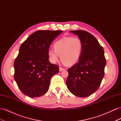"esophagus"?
<instances>
[{"label":"esophagus","mask_w":121,"mask_h":121,"mask_svg":"<svg viewBox=\"0 0 121 121\" xmlns=\"http://www.w3.org/2000/svg\"><path fill=\"white\" fill-rule=\"evenodd\" d=\"M59 70H60V71H62L63 70H65V69L61 68V67H60L59 68Z\"/></svg>","instance_id":"esophagus-1"}]
</instances>
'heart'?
<instances>
[{"label":"heart","mask_w":121,"mask_h":121,"mask_svg":"<svg viewBox=\"0 0 121 121\" xmlns=\"http://www.w3.org/2000/svg\"><path fill=\"white\" fill-rule=\"evenodd\" d=\"M53 49L48 52L50 60L55 63L60 56L61 61L68 65H73L79 61L83 53V44L79 38L64 37L53 44Z\"/></svg>","instance_id":"obj_1"}]
</instances>
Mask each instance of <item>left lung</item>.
Listing matches in <instances>:
<instances>
[{
    "mask_svg": "<svg viewBox=\"0 0 121 121\" xmlns=\"http://www.w3.org/2000/svg\"><path fill=\"white\" fill-rule=\"evenodd\" d=\"M70 32L82 40L83 49L79 61L68 69L66 84L74 95L86 97L99 88L104 77L106 65L104 50L90 33L83 30Z\"/></svg>",
    "mask_w": 121,
    "mask_h": 121,
    "instance_id": "left-lung-1",
    "label": "left lung"
}]
</instances>
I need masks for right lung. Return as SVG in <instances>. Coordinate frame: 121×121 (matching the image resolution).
I'll return each mask as SVG.
<instances>
[{
  "label": "right lung",
  "instance_id": "add662e5",
  "mask_svg": "<svg viewBox=\"0 0 121 121\" xmlns=\"http://www.w3.org/2000/svg\"><path fill=\"white\" fill-rule=\"evenodd\" d=\"M62 31L40 30L22 44L14 62V79L26 95L34 98L48 91L50 79L59 72L57 65L49 61L50 45Z\"/></svg>",
  "mask_w": 121,
  "mask_h": 121
}]
</instances>
